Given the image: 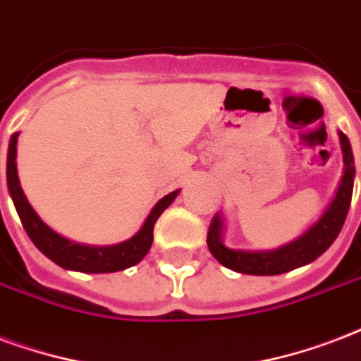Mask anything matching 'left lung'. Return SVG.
<instances>
[{
  "label": "left lung",
  "mask_w": 361,
  "mask_h": 361,
  "mask_svg": "<svg viewBox=\"0 0 361 361\" xmlns=\"http://www.w3.org/2000/svg\"><path fill=\"white\" fill-rule=\"evenodd\" d=\"M339 140L341 147H343V161H345L343 178H341L334 200L329 202L326 212L309 231H305L299 238L276 247V250H267V252L231 250L221 240L224 221H221L219 214H216L212 219L210 229H208V238H206L212 255L231 271L242 272V274H255V276L282 274V272H290L297 267L309 265L318 259L327 247L334 244V240L343 229L352 200V187H354V174H356L354 157H352L350 142L343 132H339Z\"/></svg>",
  "instance_id": "1"
}]
</instances>
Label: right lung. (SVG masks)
I'll use <instances>...</instances> for the list:
<instances>
[{"instance_id":"obj_1","label":"right lung","mask_w":361,"mask_h":361,"mask_svg":"<svg viewBox=\"0 0 361 361\" xmlns=\"http://www.w3.org/2000/svg\"><path fill=\"white\" fill-rule=\"evenodd\" d=\"M16 140H18V132L11 136L9 142V153H7V185L9 192L15 202V208L18 212L22 225L26 229L27 236L32 238L37 250L41 254H45L51 261L62 269H70V271L79 272H117L128 267L136 265L144 259L145 254L149 252L151 244H153V227L155 221L159 219L162 212L166 210L174 199L178 197L180 191L169 192L166 197H162L149 216L142 225V229L137 231L136 235L125 242L114 244V246H85V244H77L71 242L64 236L45 225L35 214L34 208L30 206L26 200V195L22 191L20 181H18V172H16Z\"/></svg>"}]
</instances>
